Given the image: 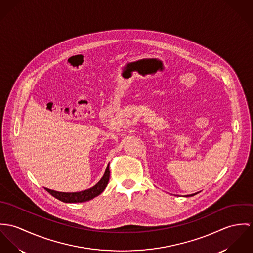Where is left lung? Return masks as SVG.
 Returning <instances> with one entry per match:
<instances>
[{"mask_svg": "<svg viewBox=\"0 0 253 253\" xmlns=\"http://www.w3.org/2000/svg\"><path fill=\"white\" fill-rule=\"evenodd\" d=\"M194 195H195V194H192V195H190V196H194Z\"/></svg>", "mask_w": 253, "mask_h": 253, "instance_id": "1", "label": "left lung"}]
</instances>
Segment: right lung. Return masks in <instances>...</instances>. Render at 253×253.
I'll list each match as a JSON object with an SVG mask.
<instances>
[{
    "instance_id": "add662e5",
    "label": "right lung",
    "mask_w": 253,
    "mask_h": 253,
    "mask_svg": "<svg viewBox=\"0 0 253 253\" xmlns=\"http://www.w3.org/2000/svg\"><path fill=\"white\" fill-rule=\"evenodd\" d=\"M110 179V168L107 167L104 176L101 178V180L92 188L87 189L81 192H59L55 190H51L48 188H45L47 192H49L53 197H55L58 200L64 202V203H82L89 201L98 195H100L105 188L108 185Z\"/></svg>"
}]
</instances>
